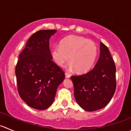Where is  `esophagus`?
Segmentation results:
<instances>
[{
	"label": "esophagus",
	"instance_id": "esophagus-1",
	"mask_svg": "<svg viewBox=\"0 0 131 131\" xmlns=\"http://www.w3.org/2000/svg\"><path fill=\"white\" fill-rule=\"evenodd\" d=\"M65 76H66V78H69V77H71L70 74H69V73H65Z\"/></svg>",
	"mask_w": 131,
	"mask_h": 131
}]
</instances>
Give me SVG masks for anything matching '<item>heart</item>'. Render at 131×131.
Masks as SVG:
<instances>
[{
    "label": "heart",
    "instance_id": "heart-1",
    "mask_svg": "<svg viewBox=\"0 0 131 131\" xmlns=\"http://www.w3.org/2000/svg\"><path fill=\"white\" fill-rule=\"evenodd\" d=\"M96 55L97 48L93 41L76 35L66 37L60 41V46L51 49L52 58L58 66H62L69 58L70 68H75L80 73L91 69Z\"/></svg>",
    "mask_w": 131,
    "mask_h": 131
}]
</instances>
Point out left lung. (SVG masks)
Listing matches in <instances>:
<instances>
[{
	"label": "left lung",
	"instance_id": "8db88e82",
	"mask_svg": "<svg viewBox=\"0 0 131 131\" xmlns=\"http://www.w3.org/2000/svg\"><path fill=\"white\" fill-rule=\"evenodd\" d=\"M100 46V57L94 68L85 74L71 77L76 101L89 112L105 107L116 88L115 63L107 47L102 42Z\"/></svg>",
	"mask_w": 131,
	"mask_h": 131
}]
</instances>
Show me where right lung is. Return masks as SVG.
Returning a JSON list of instances; mask_svg holds the SVG:
<instances>
[{"instance_id":"right-lung-1","label":"right lung","mask_w":131,"mask_h":131,"mask_svg":"<svg viewBox=\"0 0 131 131\" xmlns=\"http://www.w3.org/2000/svg\"><path fill=\"white\" fill-rule=\"evenodd\" d=\"M57 31L42 29L33 33L19 55L15 67L17 89L27 105L44 110L54 102L65 73L53 60L49 38Z\"/></svg>"}]
</instances>
